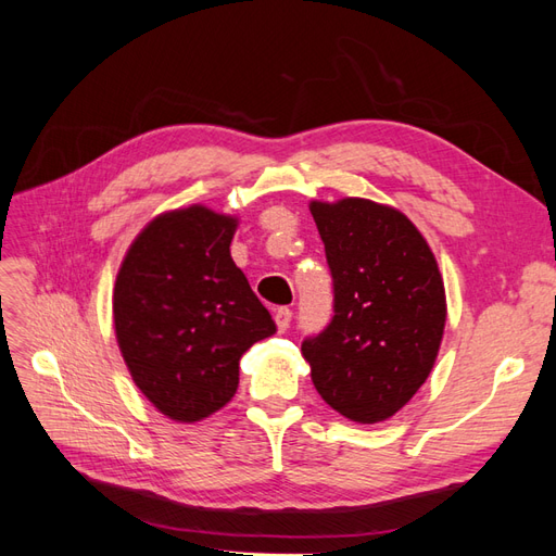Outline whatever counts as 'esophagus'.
I'll list each match as a JSON object with an SVG mask.
<instances>
[{"label":"esophagus","instance_id":"obj_1","mask_svg":"<svg viewBox=\"0 0 556 556\" xmlns=\"http://www.w3.org/2000/svg\"><path fill=\"white\" fill-rule=\"evenodd\" d=\"M274 319H276L278 331H288V327H290V323H292V311L282 306V308H278V311L274 313Z\"/></svg>","mask_w":556,"mask_h":556}]
</instances>
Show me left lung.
<instances>
[{
    "mask_svg": "<svg viewBox=\"0 0 556 556\" xmlns=\"http://www.w3.org/2000/svg\"><path fill=\"white\" fill-rule=\"evenodd\" d=\"M333 285L329 325L301 343L333 410L374 425L425 384L445 327V290L422 233L368 199L311 204Z\"/></svg>",
    "mask_w": 556,
    "mask_h": 556,
    "instance_id": "1",
    "label": "left lung"
}]
</instances>
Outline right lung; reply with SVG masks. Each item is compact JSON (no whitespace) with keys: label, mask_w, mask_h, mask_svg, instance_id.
Returning <instances> with one entry per match:
<instances>
[{"label":"right lung","mask_w":556,"mask_h":556,"mask_svg":"<svg viewBox=\"0 0 556 556\" xmlns=\"http://www.w3.org/2000/svg\"><path fill=\"white\" fill-rule=\"evenodd\" d=\"M237 220L204 206L155 217L131 243L113 292L117 345L166 417L197 422L237 394L239 359L276 333L229 245Z\"/></svg>","instance_id":"1"}]
</instances>
